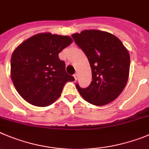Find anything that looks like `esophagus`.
Segmentation results:
<instances>
[{
    "label": "esophagus",
    "instance_id": "1",
    "mask_svg": "<svg viewBox=\"0 0 149 149\" xmlns=\"http://www.w3.org/2000/svg\"><path fill=\"white\" fill-rule=\"evenodd\" d=\"M74 77L75 80H77V77H78V74H74Z\"/></svg>",
    "mask_w": 149,
    "mask_h": 149
}]
</instances>
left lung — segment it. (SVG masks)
Returning a JSON list of instances; mask_svg holds the SVG:
<instances>
[{"label": "left lung", "instance_id": "obj_1", "mask_svg": "<svg viewBox=\"0 0 149 149\" xmlns=\"http://www.w3.org/2000/svg\"><path fill=\"white\" fill-rule=\"evenodd\" d=\"M89 62L92 81L87 88L76 87L91 104L103 106L120 95L127 84L130 56L122 42L109 32L85 30L72 35Z\"/></svg>", "mask_w": 149, "mask_h": 149}]
</instances>
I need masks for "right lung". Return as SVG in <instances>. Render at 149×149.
Instances as JSON below:
<instances>
[{
	"instance_id": "right-lung-1",
	"label": "right lung",
	"mask_w": 149,
	"mask_h": 149,
	"mask_svg": "<svg viewBox=\"0 0 149 149\" xmlns=\"http://www.w3.org/2000/svg\"><path fill=\"white\" fill-rule=\"evenodd\" d=\"M72 43L69 36L40 33L16 48L11 58V77L26 101L40 107L49 106L61 96L65 83L74 80L58 57Z\"/></svg>"
}]
</instances>
